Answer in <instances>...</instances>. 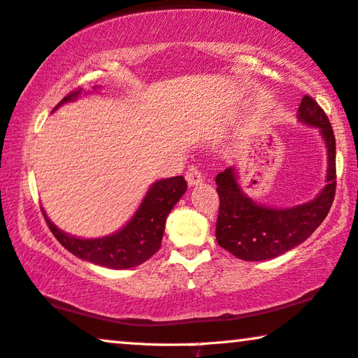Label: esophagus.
<instances>
[{
    "label": "esophagus",
    "mask_w": 358,
    "mask_h": 358,
    "mask_svg": "<svg viewBox=\"0 0 358 358\" xmlns=\"http://www.w3.org/2000/svg\"><path fill=\"white\" fill-rule=\"evenodd\" d=\"M186 181H188L189 186L199 185L201 181H203V173L199 172L198 167H191L188 169V172H186Z\"/></svg>",
    "instance_id": "34e87169"
}]
</instances>
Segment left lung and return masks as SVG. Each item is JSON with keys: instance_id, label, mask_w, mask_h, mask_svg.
Segmentation results:
<instances>
[{"instance_id": "1", "label": "left lung", "mask_w": 358, "mask_h": 358, "mask_svg": "<svg viewBox=\"0 0 358 358\" xmlns=\"http://www.w3.org/2000/svg\"><path fill=\"white\" fill-rule=\"evenodd\" d=\"M299 122L320 129L328 148V175L321 193L310 203L289 209L256 204L243 193L234 167L215 177L219 215L215 238L224 250L245 261L275 258L295 248L320 227L336 196V138L324 110L310 95L301 99Z\"/></svg>"}]
</instances>
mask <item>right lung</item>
Instances as JSON below:
<instances>
[{"label": "right lung", "instance_id": "obj_1", "mask_svg": "<svg viewBox=\"0 0 358 358\" xmlns=\"http://www.w3.org/2000/svg\"><path fill=\"white\" fill-rule=\"evenodd\" d=\"M80 94H83V89L69 92L55 110L64 102L76 100ZM186 186L188 185L183 177L155 181L129 222L117 234L102 236V238H78V236L64 234L47 217L43 209L42 213L55 238L69 253L110 269H129L143 264L150 256L157 253L162 243L165 220L173 206L185 194Z\"/></svg>", "mask_w": 358, "mask_h": 358}]
</instances>
